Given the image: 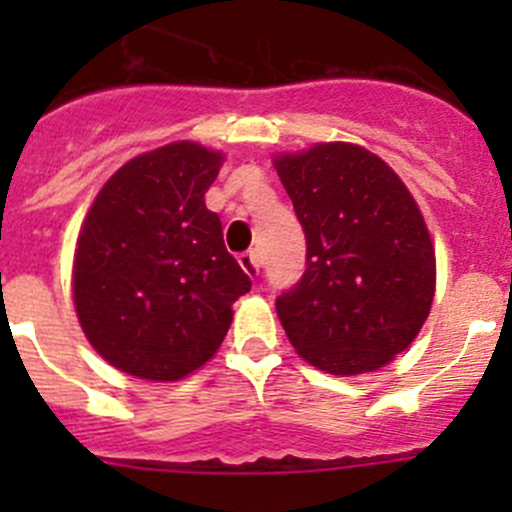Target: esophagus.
Masks as SVG:
<instances>
[{"mask_svg":"<svg viewBox=\"0 0 512 512\" xmlns=\"http://www.w3.org/2000/svg\"><path fill=\"white\" fill-rule=\"evenodd\" d=\"M237 262H240V267L245 270V275H250L252 280H257V275H260V255L257 252H242L240 257H237Z\"/></svg>","mask_w":512,"mask_h":512,"instance_id":"obj_1","label":"esophagus"}]
</instances>
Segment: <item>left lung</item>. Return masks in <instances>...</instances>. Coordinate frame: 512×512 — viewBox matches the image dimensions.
I'll return each instance as SVG.
<instances>
[{
	"label": "left lung",
	"mask_w": 512,
	"mask_h": 512,
	"mask_svg": "<svg viewBox=\"0 0 512 512\" xmlns=\"http://www.w3.org/2000/svg\"><path fill=\"white\" fill-rule=\"evenodd\" d=\"M275 168L307 237V270L275 302L289 342L327 374L381 369L421 332L436 289L414 195L354 143L285 153Z\"/></svg>",
	"instance_id": "1"
}]
</instances>
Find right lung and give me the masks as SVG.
Returning a JSON list of instances; mask_svg holds the SVG:
<instances>
[{"mask_svg": "<svg viewBox=\"0 0 512 512\" xmlns=\"http://www.w3.org/2000/svg\"><path fill=\"white\" fill-rule=\"evenodd\" d=\"M223 153L190 141L141 153L96 195L74 255V304L103 359L148 381L210 361L252 282L205 208Z\"/></svg>", "mask_w": 512, "mask_h": 512, "instance_id": "right-lung-1", "label": "right lung"}]
</instances>
